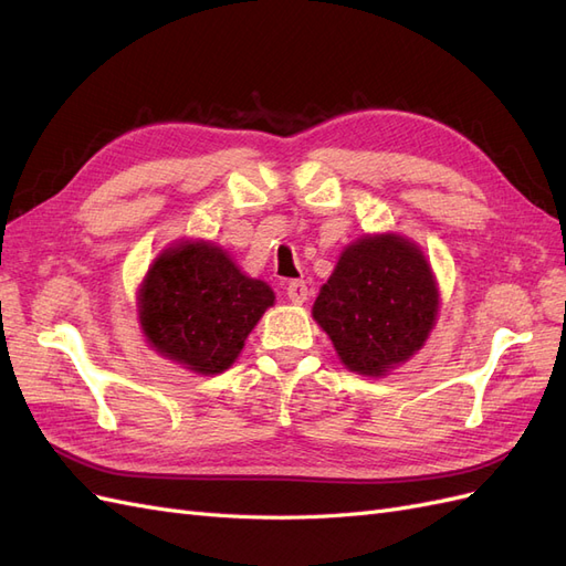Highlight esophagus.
I'll return each instance as SVG.
<instances>
[{
  "mask_svg": "<svg viewBox=\"0 0 566 566\" xmlns=\"http://www.w3.org/2000/svg\"><path fill=\"white\" fill-rule=\"evenodd\" d=\"M285 293H287V300L293 304H304L306 297H310V287H306L304 281H290Z\"/></svg>",
  "mask_w": 566,
  "mask_h": 566,
  "instance_id": "esophagus-1",
  "label": "esophagus"
}]
</instances>
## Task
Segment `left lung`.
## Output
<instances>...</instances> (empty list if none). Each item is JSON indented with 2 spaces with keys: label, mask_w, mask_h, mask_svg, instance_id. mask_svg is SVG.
Listing matches in <instances>:
<instances>
[{
  "label": "left lung",
  "mask_w": 566,
  "mask_h": 566,
  "mask_svg": "<svg viewBox=\"0 0 566 566\" xmlns=\"http://www.w3.org/2000/svg\"><path fill=\"white\" fill-rule=\"evenodd\" d=\"M437 312L430 264L397 233L364 235L347 245L312 310L339 361L370 378L406 364L434 328Z\"/></svg>",
  "instance_id": "1"
}]
</instances>
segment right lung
I'll use <instances>...</instances> for the list:
<instances>
[{
    "label": "right lung",
    "mask_w": 566,
    "mask_h": 566,
    "mask_svg": "<svg viewBox=\"0 0 566 566\" xmlns=\"http://www.w3.org/2000/svg\"><path fill=\"white\" fill-rule=\"evenodd\" d=\"M136 300L153 349L193 373L217 375L235 361L276 297L219 245L184 241L156 256Z\"/></svg>",
    "instance_id": "right-lung-1"
}]
</instances>
